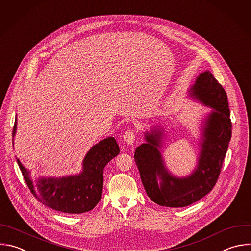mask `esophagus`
<instances>
[{
  "label": "esophagus",
  "instance_id": "1",
  "mask_svg": "<svg viewBox=\"0 0 251 251\" xmlns=\"http://www.w3.org/2000/svg\"><path fill=\"white\" fill-rule=\"evenodd\" d=\"M135 137H136V133L133 130H128L123 135V141L128 146H132L135 142Z\"/></svg>",
  "mask_w": 251,
  "mask_h": 251
}]
</instances>
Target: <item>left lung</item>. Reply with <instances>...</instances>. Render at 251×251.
Wrapping results in <instances>:
<instances>
[{
	"instance_id": "8db88e82",
	"label": "left lung",
	"mask_w": 251,
	"mask_h": 251,
	"mask_svg": "<svg viewBox=\"0 0 251 251\" xmlns=\"http://www.w3.org/2000/svg\"><path fill=\"white\" fill-rule=\"evenodd\" d=\"M188 96L211 108L201 120L197 164L189 176H177L166 168L162 148L168 131L162 124L145 133L134 158L147 195L159 206L181 208L207 195L215 186L231 138L227 97L210 71L200 73Z\"/></svg>"
}]
</instances>
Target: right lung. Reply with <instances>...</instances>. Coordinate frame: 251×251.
Returning a JSON list of instances; mask_svg holds the SVG:
<instances>
[{"label":"right lung","mask_w":251,"mask_h":251,"mask_svg":"<svg viewBox=\"0 0 251 251\" xmlns=\"http://www.w3.org/2000/svg\"><path fill=\"white\" fill-rule=\"evenodd\" d=\"M17 117L13 144L17 133ZM120 149L113 137L94 145L82 159L79 174L66 176H39L32 178L30 172L17 157L24 178L35 198L43 205L62 213L81 214L93 210L101 199L103 170Z\"/></svg>","instance_id":"add662e5"}]
</instances>
